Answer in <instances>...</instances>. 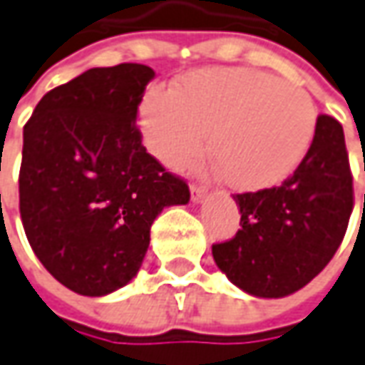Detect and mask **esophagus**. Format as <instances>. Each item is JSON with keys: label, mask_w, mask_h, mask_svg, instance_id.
I'll use <instances>...</instances> for the list:
<instances>
[{"label": "esophagus", "mask_w": 365, "mask_h": 365, "mask_svg": "<svg viewBox=\"0 0 365 365\" xmlns=\"http://www.w3.org/2000/svg\"><path fill=\"white\" fill-rule=\"evenodd\" d=\"M190 193H192V202H202L203 197H205V193H207V190L205 187H202V185H192L190 187Z\"/></svg>", "instance_id": "esophagus-1"}]
</instances>
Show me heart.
Wrapping results in <instances>:
<instances>
[{
  "mask_svg": "<svg viewBox=\"0 0 365 365\" xmlns=\"http://www.w3.org/2000/svg\"><path fill=\"white\" fill-rule=\"evenodd\" d=\"M148 150L165 165L197 158L212 131L224 182L259 192L287 180L304 162L318 128L312 96L252 68L192 71L173 89H151L140 110Z\"/></svg>",
  "mask_w": 365,
  "mask_h": 365,
  "instance_id": "1",
  "label": "heart"
}]
</instances>
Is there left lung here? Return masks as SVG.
<instances>
[{"label": "left lung", "mask_w": 365, "mask_h": 365, "mask_svg": "<svg viewBox=\"0 0 365 365\" xmlns=\"http://www.w3.org/2000/svg\"><path fill=\"white\" fill-rule=\"evenodd\" d=\"M237 234L214 244L215 266L255 297H284L309 284L338 252L354 210L344 128L318 118L312 148L279 187L234 195Z\"/></svg>", "instance_id": "obj_1"}]
</instances>
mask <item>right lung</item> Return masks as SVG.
Instances as JSON below:
<instances>
[{"label": "right lung", "mask_w": 365, "mask_h": 365, "mask_svg": "<svg viewBox=\"0 0 365 365\" xmlns=\"http://www.w3.org/2000/svg\"><path fill=\"white\" fill-rule=\"evenodd\" d=\"M155 71L93 68L47 91L24 128L19 214L59 284L99 297L130 284L163 207L190 187L141 145L138 106Z\"/></svg>", "instance_id": "1"}]
</instances>
